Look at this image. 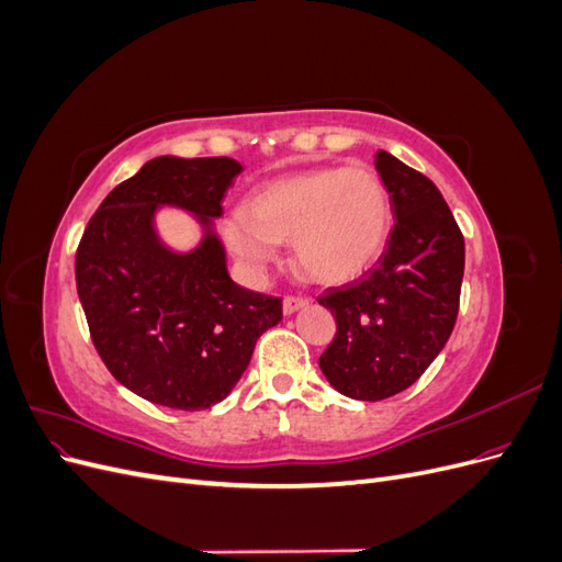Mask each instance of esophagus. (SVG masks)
<instances>
[{
    "label": "esophagus",
    "instance_id": "1",
    "mask_svg": "<svg viewBox=\"0 0 562 562\" xmlns=\"http://www.w3.org/2000/svg\"><path fill=\"white\" fill-rule=\"evenodd\" d=\"M302 307H307V300H304V297H295V295L283 297V314H293Z\"/></svg>",
    "mask_w": 562,
    "mask_h": 562
}]
</instances>
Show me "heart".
I'll use <instances>...</instances> for the list:
<instances>
[{
	"label": "heart",
	"mask_w": 562,
	"mask_h": 562,
	"mask_svg": "<svg viewBox=\"0 0 562 562\" xmlns=\"http://www.w3.org/2000/svg\"><path fill=\"white\" fill-rule=\"evenodd\" d=\"M391 232L386 187L370 168H321L265 184L246 213L225 217L223 236L236 258L262 269L277 244L291 241L297 267L314 281L345 283L375 262Z\"/></svg>",
	"instance_id": "b5f03b06"
}]
</instances>
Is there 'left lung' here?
<instances>
[{"label": "left lung", "mask_w": 562, "mask_h": 562, "mask_svg": "<svg viewBox=\"0 0 562 562\" xmlns=\"http://www.w3.org/2000/svg\"><path fill=\"white\" fill-rule=\"evenodd\" d=\"M375 168L396 217L386 248L363 277L318 297L337 323L318 366L356 401L396 396L422 378L454 328L464 277V236L438 187L384 149Z\"/></svg>", "instance_id": "left-lung-1"}]
</instances>
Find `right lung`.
<instances>
[{
    "mask_svg": "<svg viewBox=\"0 0 562 562\" xmlns=\"http://www.w3.org/2000/svg\"><path fill=\"white\" fill-rule=\"evenodd\" d=\"M241 164L157 157L100 203L77 248L79 302L100 359L133 394L173 411L227 398L258 337L281 321V297L236 285L211 229ZM159 205L194 212L207 229L173 254L150 220Z\"/></svg>",
    "mask_w": 562,
    "mask_h": 562,
    "instance_id": "right-lung-1",
    "label": "right lung"
}]
</instances>
